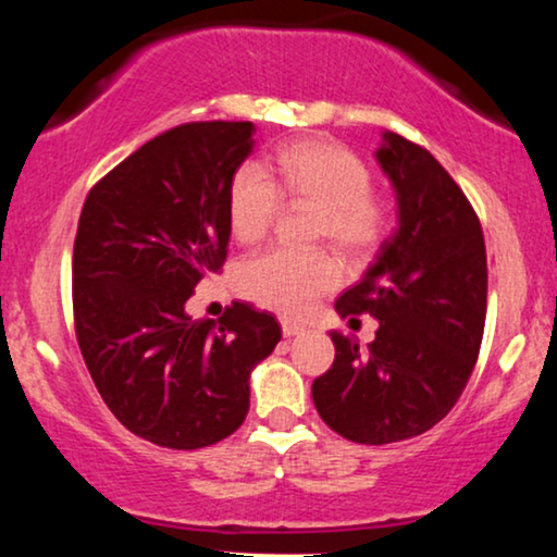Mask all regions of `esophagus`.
<instances>
[{
	"mask_svg": "<svg viewBox=\"0 0 557 557\" xmlns=\"http://www.w3.org/2000/svg\"><path fill=\"white\" fill-rule=\"evenodd\" d=\"M280 325H283V336L285 338L300 336V333L306 331V325H300V323H295V321H287V318H283V321H280Z\"/></svg>",
	"mask_w": 557,
	"mask_h": 557,
	"instance_id": "obj_1",
	"label": "esophagus"
}]
</instances>
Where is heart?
<instances>
[{
    "label": "heart",
    "mask_w": 557,
    "mask_h": 557,
    "mask_svg": "<svg viewBox=\"0 0 557 557\" xmlns=\"http://www.w3.org/2000/svg\"><path fill=\"white\" fill-rule=\"evenodd\" d=\"M287 203L315 206V236L346 255H364L384 239L389 209L372 193V173L359 154L323 139H302L280 150L267 168L242 165L228 190V224L239 242L270 232ZM341 283L329 251L272 247L244 259L242 293L259 306L298 318Z\"/></svg>",
    "instance_id": "b5f03b06"
}]
</instances>
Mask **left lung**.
Segmentation results:
<instances>
[{"label":"left lung","instance_id":"1","mask_svg":"<svg viewBox=\"0 0 557 557\" xmlns=\"http://www.w3.org/2000/svg\"><path fill=\"white\" fill-rule=\"evenodd\" d=\"M376 160L397 193V228L336 300L348 323L369 313L361 351L333 331L336 359L313 403L338 435L384 446L414 438L454 410L479 359L486 321V247L476 211L425 147L384 132Z\"/></svg>","mask_w":557,"mask_h":557}]
</instances>
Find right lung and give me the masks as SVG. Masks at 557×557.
I'll list each match as a JSON object with an SVG mask.
<instances>
[{"instance_id": "obj_1", "label": "right lung", "mask_w": 557, "mask_h": 557, "mask_svg": "<svg viewBox=\"0 0 557 557\" xmlns=\"http://www.w3.org/2000/svg\"><path fill=\"white\" fill-rule=\"evenodd\" d=\"M255 150L251 122L162 132L88 190L73 244V321L88 374L129 433L196 450L249 412V374L283 338L234 302L193 321L185 302L226 262L228 190Z\"/></svg>"}]
</instances>
